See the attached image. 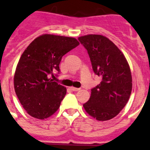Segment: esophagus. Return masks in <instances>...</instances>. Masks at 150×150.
<instances>
[{
    "label": "esophagus",
    "instance_id": "1",
    "mask_svg": "<svg viewBox=\"0 0 150 150\" xmlns=\"http://www.w3.org/2000/svg\"><path fill=\"white\" fill-rule=\"evenodd\" d=\"M71 89L74 91H79V90H80V88H75V87H71Z\"/></svg>",
    "mask_w": 150,
    "mask_h": 150
}]
</instances>
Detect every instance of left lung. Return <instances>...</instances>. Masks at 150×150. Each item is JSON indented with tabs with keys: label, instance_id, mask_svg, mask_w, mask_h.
I'll return each instance as SVG.
<instances>
[{
	"label": "left lung",
	"instance_id": "1",
	"mask_svg": "<svg viewBox=\"0 0 150 150\" xmlns=\"http://www.w3.org/2000/svg\"><path fill=\"white\" fill-rule=\"evenodd\" d=\"M78 40L88 51L95 74L102 77L83 107L98 121L111 120L126 105L132 93L129 64L121 50L105 36L88 34Z\"/></svg>",
	"mask_w": 150,
	"mask_h": 150
}]
</instances>
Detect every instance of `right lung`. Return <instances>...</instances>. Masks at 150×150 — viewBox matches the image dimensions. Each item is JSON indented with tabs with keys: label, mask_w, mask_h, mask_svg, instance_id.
Segmentation results:
<instances>
[{
	"label": "right lung",
	"mask_w": 150,
	"mask_h": 150,
	"mask_svg": "<svg viewBox=\"0 0 150 150\" xmlns=\"http://www.w3.org/2000/svg\"><path fill=\"white\" fill-rule=\"evenodd\" d=\"M79 43L76 38L45 34L28 45L14 74V88L23 108L32 117L44 120L60 107L67 89L50 78L59 72L62 56Z\"/></svg>",
	"instance_id": "obj_1"
}]
</instances>
